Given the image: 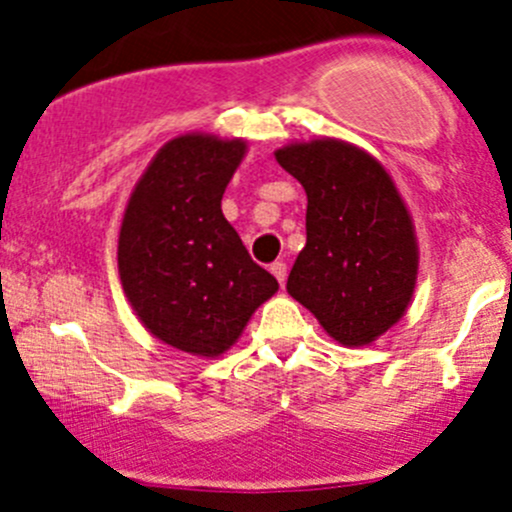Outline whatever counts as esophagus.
<instances>
[{
  "label": "esophagus",
  "mask_w": 512,
  "mask_h": 512,
  "mask_svg": "<svg viewBox=\"0 0 512 512\" xmlns=\"http://www.w3.org/2000/svg\"><path fill=\"white\" fill-rule=\"evenodd\" d=\"M270 270H272V275L277 277V282H280V285H285V280H287V262H282V260L272 262Z\"/></svg>",
  "instance_id": "34e87169"
}]
</instances>
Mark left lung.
I'll list each match as a JSON object with an SVG mask.
<instances>
[{
	"mask_svg": "<svg viewBox=\"0 0 512 512\" xmlns=\"http://www.w3.org/2000/svg\"><path fill=\"white\" fill-rule=\"evenodd\" d=\"M275 156L307 193V245L287 292L337 342H374L406 312L418 270L414 225L394 180L369 153L334 138Z\"/></svg>",
	"mask_w": 512,
	"mask_h": 512,
	"instance_id": "1",
	"label": "left lung"
}]
</instances>
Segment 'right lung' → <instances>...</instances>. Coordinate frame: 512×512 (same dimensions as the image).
I'll return each mask as SVG.
<instances>
[{"label": "right lung", "mask_w": 512, "mask_h": 512, "mask_svg": "<svg viewBox=\"0 0 512 512\" xmlns=\"http://www.w3.org/2000/svg\"><path fill=\"white\" fill-rule=\"evenodd\" d=\"M242 156V141L200 133L170 141L138 180L118 237V272L141 322L198 356L230 349L280 287L220 208Z\"/></svg>", "instance_id": "obj_1"}]
</instances>
